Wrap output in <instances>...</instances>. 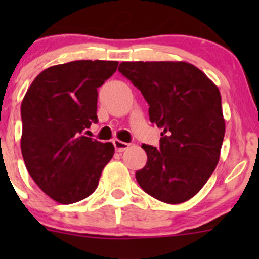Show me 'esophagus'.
Masks as SVG:
<instances>
[{
  "label": "esophagus",
  "mask_w": 259,
  "mask_h": 259,
  "mask_svg": "<svg viewBox=\"0 0 259 259\" xmlns=\"http://www.w3.org/2000/svg\"><path fill=\"white\" fill-rule=\"evenodd\" d=\"M113 144L115 146V150L119 151V153H121V151L126 150V149L129 148V144H127V143H124L121 142V140H117V139L114 140Z\"/></svg>",
  "instance_id": "obj_1"
}]
</instances>
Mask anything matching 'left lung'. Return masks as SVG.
Wrapping results in <instances>:
<instances>
[{"label": "left lung", "mask_w": 259, "mask_h": 259, "mask_svg": "<svg viewBox=\"0 0 259 259\" xmlns=\"http://www.w3.org/2000/svg\"><path fill=\"white\" fill-rule=\"evenodd\" d=\"M119 71L142 91L149 119L160 127L159 149L143 144L148 161L138 183L160 202L179 204L209 179L226 133L218 88L184 61L121 62Z\"/></svg>", "instance_id": "left-lung-1"}]
</instances>
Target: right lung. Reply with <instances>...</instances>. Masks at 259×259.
Here are the masks:
<instances>
[{
    "instance_id": "add662e5",
    "label": "right lung",
    "mask_w": 259,
    "mask_h": 259,
    "mask_svg": "<svg viewBox=\"0 0 259 259\" xmlns=\"http://www.w3.org/2000/svg\"><path fill=\"white\" fill-rule=\"evenodd\" d=\"M117 61L79 60L44 70L21 104L23 161L41 190L57 203L85 199L114 155L111 143L83 135L98 122V88Z\"/></svg>"
}]
</instances>
